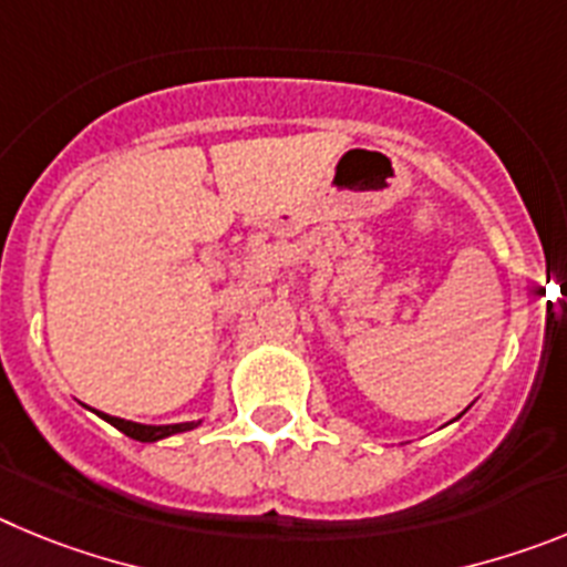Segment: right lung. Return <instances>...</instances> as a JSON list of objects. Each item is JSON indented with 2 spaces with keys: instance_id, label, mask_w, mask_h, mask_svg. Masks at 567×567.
I'll use <instances>...</instances> for the list:
<instances>
[{
  "instance_id": "1",
  "label": "right lung",
  "mask_w": 567,
  "mask_h": 567,
  "mask_svg": "<svg viewBox=\"0 0 567 567\" xmlns=\"http://www.w3.org/2000/svg\"><path fill=\"white\" fill-rule=\"evenodd\" d=\"M110 425H115L118 432H124L127 437L138 440V443H155V440H164L169 434H178V432H189L195 429L198 423H175V425H142V423H130V420L122 417H110V414H102Z\"/></svg>"
}]
</instances>
